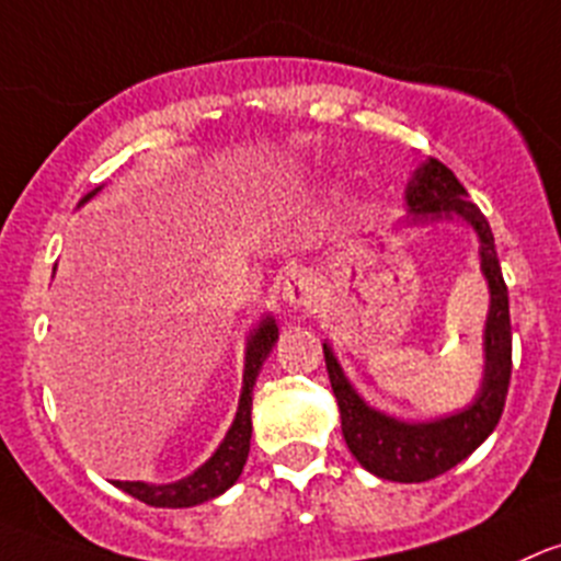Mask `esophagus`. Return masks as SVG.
<instances>
[{
	"instance_id": "obj_1",
	"label": "esophagus",
	"mask_w": 561,
	"mask_h": 561,
	"mask_svg": "<svg viewBox=\"0 0 561 561\" xmlns=\"http://www.w3.org/2000/svg\"><path fill=\"white\" fill-rule=\"evenodd\" d=\"M282 301L290 307L293 312H305L312 305V285L305 276V271H290L282 285Z\"/></svg>"
}]
</instances>
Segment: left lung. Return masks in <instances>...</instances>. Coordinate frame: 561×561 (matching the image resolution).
<instances>
[{
  "instance_id": "left-lung-1",
  "label": "left lung",
  "mask_w": 561,
  "mask_h": 561,
  "mask_svg": "<svg viewBox=\"0 0 561 561\" xmlns=\"http://www.w3.org/2000/svg\"><path fill=\"white\" fill-rule=\"evenodd\" d=\"M404 202L407 227H428V224L459 218L479 238L481 274L490 287V312L484 323V376L476 399L454 415L434 417V421H401L374 410L354 390L329 343H323V357L340 407L345 446L354 459L379 479L415 484L446 473L454 465L468 459L499 426L512 376V327L510 296L495 254L493 229L481 216V209L470 202L468 191L459 185L454 171L428 157L407 182Z\"/></svg>"
}]
</instances>
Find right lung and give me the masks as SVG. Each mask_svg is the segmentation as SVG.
<instances>
[{
	"label": "right lung",
	"mask_w": 561,
	"mask_h": 561,
	"mask_svg": "<svg viewBox=\"0 0 561 561\" xmlns=\"http://www.w3.org/2000/svg\"><path fill=\"white\" fill-rule=\"evenodd\" d=\"M96 191L88 193L80 204L91 202ZM276 340H279V327H276L274 316H263V321L256 323L249 332L245 340V365H243V390H240L238 412H234V421L229 426L227 437L221 439V446L216 448V454L202 465V468L193 470L191 476L180 481H171V484H146V481H115L118 490H124L133 499L144 501L149 506H169V510H182V506H196L204 501L218 499L221 493H227L229 486L240 479L243 473L245 457H249L251 446V392H254L256 376L260 368L268 359V354L274 352Z\"/></svg>",
	"instance_id": "obj_1"
}]
</instances>
